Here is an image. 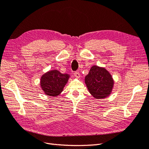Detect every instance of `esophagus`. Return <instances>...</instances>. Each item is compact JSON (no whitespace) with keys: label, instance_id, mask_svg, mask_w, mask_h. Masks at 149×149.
<instances>
[{"label":"esophagus","instance_id":"obj_1","mask_svg":"<svg viewBox=\"0 0 149 149\" xmlns=\"http://www.w3.org/2000/svg\"><path fill=\"white\" fill-rule=\"evenodd\" d=\"M74 76H75V77L76 78H80V74H79V73L78 71H76V72H74Z\"/></svg>","mask_w":149,"mask_h":149}]
</instances>
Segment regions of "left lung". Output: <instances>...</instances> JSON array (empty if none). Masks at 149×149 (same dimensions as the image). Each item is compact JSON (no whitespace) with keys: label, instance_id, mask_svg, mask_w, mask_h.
I'll return each mask as SVG.
<instances>
[{"label":"left lung","instance_id":"obj_1","mask_svg":"<svg viewBox=\"0 0 149 149\" xmlns=\"http://www.w3.org/2000/svg\"><path fill=\"white\" fill-rule=\"evenodd\" d=\"M89 93L96 99L109 96L114 87V81L106 68L96 65L93 66L84 79Z\"/></svg>","mask_w":149,"mask_h":149}]
</instances>
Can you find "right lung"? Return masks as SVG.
<instances>
[{
  "label": "right lung",
  "instance_id": "obj_1",
  "mask_svg": "<svg viewBox=\"0 0 149 149\" xmlns=\"http://www.w3.org/2000/svg\"><path fill=\"white\" fill-rule=\"evenodd\" d=\"M70 78L68 74H63L56 70H49L40 78V87L46 95L56 97L63 91Z\"/></svg>",
  "mask_w": 149,
  "mask_h": 149
}]
</instances>
